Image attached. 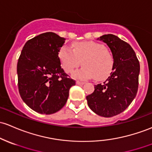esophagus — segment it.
Segmentation results:
<instances>
[{"instance_id": "34e87169", "label": "esophagus", "mask_w": 152, "mask_h": 152, "mask_svg": "<svg viewBox=\"0 0 152 152\" xmlns=\"http://www.w3.org/2000/svg\"><path fill=\"white\" fill-rule=\"evenodd\" d=\"M84 82H81V81H77L76 82V84L77 85H80V86H81V85H83L84 84Z\"/></svg>"}]
</instances>
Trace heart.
Instances as JSON below:
<instances>
[{
  "label": "heart",
  "instance_id": "heart-1",
  "mask_svg": "<svg viewBox=\"0 0 152 152\" xmlns=\"http://www.w3.org/2000/svg\"><path fill=\"white\" fill-rule=\"evenodd\" d=\"M61 67L66 73L72 72L82 63L83 66L72 75L74 79L87 80L96 77L104 80L112 72L114 66L112 53L102 43L94 41L76 42L72 50L63 45L58 53Z\"/></svg>",
  "mask_w": 152,
  "mask_h": 152
}]
</instances>
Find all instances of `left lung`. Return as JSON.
Wrapping results in <instances>:
<instances>
[{
  "label": "left lung",
  "mask_w": 152,
  "mask_h": 152,
  "mask_svg": "<svg viewBox=\"0 0 152 152\" xmlns=\"http://www.w3.org/2000/svg\"><path fill=\"white\" fill-rule=\"evenodd\" d=\"M98 40L110 48L114 66L107 80L95 86L94 93L86 96V99L93 112L111 117L125 111L136 96L140 64L132 47L116 35H104Z\"/></svg>",
  "instance_id": "obj_1"
}]
</instances>
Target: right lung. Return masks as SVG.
I'll return each mask as SVG.
<instances>
[{
  "instance_id": "obj_1",
  "label": "right lung",
  "mask_w": 152,
  "mask_h": 152,
  "mask_svg": "<svg viewBox=\"0 0 152 152\" xmlns=\"http://www.w3.org/2000/svg\"><path fill=\"white\" fill-rule=\"evenodd\" d=\"M66 39L45 32L25 43L17 63L18 87L23 102L40 114L50 115L66 104L75 85L61 67L58 53Z\"/></svg>"
}]
</instances>
